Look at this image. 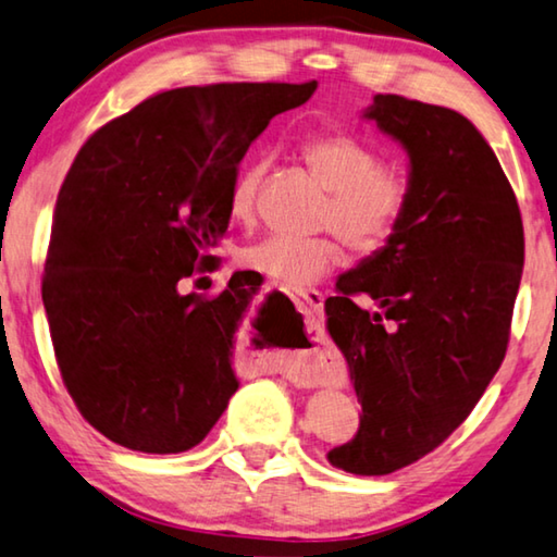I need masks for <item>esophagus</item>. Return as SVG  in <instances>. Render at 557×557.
Returning <instances> with one entry per match:
<instances>
[{"label": "esophagus", "mask_w": 557, "mask_h": 557, "mask_svg": "<svg viewBox=\"0 0 557 557\" xmlns=\"http://www.w3.org/2000/svg\"><path fill=\"white\" fill-rule=\"evenodd\" d=\"M297 299L312 314L322 312V307H324V295L320 293V289H297ZM295 379H302V382H324L326 372L320 361H310V364H302L295 369Z\"/></svg>", "instance_id": "esophagus-1"}]
</instances>
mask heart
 I'll return each mask as SVG.
<instances>
[{"label": "heart", "mask_w": 557, "mask_h": 557, "mask_svg": "<svg viewBox=\"0 0 557 557\" xmlns=\"http://www.w3.org/2000/svg\"><path fill=\"white\" fill-rule=\"evenodd\" d=\"M302 161L326 190L322 227L341 233L351 250L372 255L384 250L399 233L411 206V181L401 168L382 165V156L357 136L326 131L302 144ZM268 165H245L231 188V215L235 223L252 225L258 215V193ZM344 258L336 233L322 237L272 235L245 247L240 262L277 285L302 287Z\"/></svg>", "instance_id": "heart-1"}]
</instances>
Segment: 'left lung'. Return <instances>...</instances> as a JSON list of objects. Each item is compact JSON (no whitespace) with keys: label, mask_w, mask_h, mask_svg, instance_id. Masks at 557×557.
<instances>
[{"label":"left lung","mask_w":557,"mask_h":557,"mask_svg":"<svg viewBox=\"0 0 557 557\" xmlns=\"http://www.w3.org/2000/svg\"><path fill=\"white\" fill-rule=\"evenodd\" d=\"M367 119L411 161V206L384 250L337 280L326 330L349 364L361 421L332 466L404 469L461 426L506 357L525 240L516 193L473 123L376 94ZM367 294L374 311L354 302Z\"/></svg>","instance_id":"left-lung-1"}]
</instances>
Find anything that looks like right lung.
<instances>
[{"label": "right lung", "instance_id": "1", "mask_svg": "<svg viewBox=\"0 0 557 557\" xmlns=\"http://www.w3.org/2000/svg\"><path fill=\"white\" fill-rule=\"evenodd\" d=\"M307 84H210L156 94L86 140L61 185L41 280L64 386L113 444L198 446L237 392L235 332L252 289L181 282L213 270L237 165Z\"/></svg>", "mask_w": 557, "mask_h": 557}]
</instances>
